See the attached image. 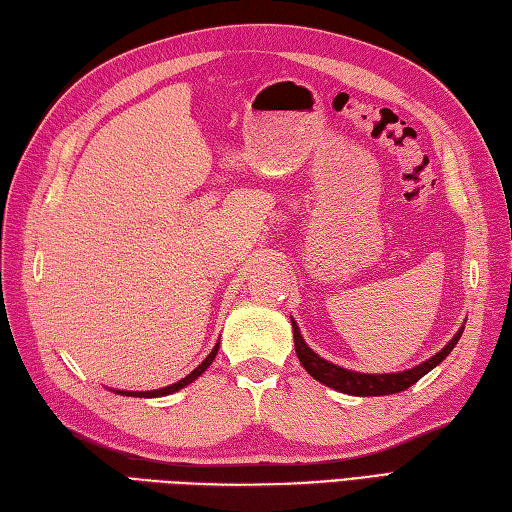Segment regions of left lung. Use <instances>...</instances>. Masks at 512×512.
<instances>
[{"instance_id": "obj_1", "label": "left lung", "mask_w": 512, "mask_h": 512, "mask_svg": "<svg viewBox=\"0 0 512 512\" xmlns=\"http://www.w3.org/2000/svg\"><path fill=\"white\" fill-rule=\"evenodd\" d=\"M291 326H293L295 355H298L304 370L309 372L315 381H320V383L328 385V388L350 394V396H385V394H396V392L412 388L418 379H423L429 370H434L440 361H445L449 352L456 348L458 339L462 337V331H464V326H460L458 333L449 339L445 348H440V352H436L434 357H429L427 361L418 363V366H414L410 370L368 374V372H357V370L335 366V363L326 361L324 357L317 355L313 348L306 346L304 337L298 328V322H295L293 317H291Z\"/></svg>"}]
</instances>
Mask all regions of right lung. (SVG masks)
<instances>
[{"mask_svg": "<svg viewBox=\"0 0 512 512\" xmlns=\"http://www.w3.org/2000/svg\"><path fill=\"white\" fill-rule=\"evenodd\" d=\"M217 352H219V344L212 348L210 355H208L206 359H203V361L199 363V366L188 374V377L179 379V381L173 383V385H166V388H160V390H144V392H131V390H111V392H116V394H120V396H140V399H155V396L173 394V392H177V390H181V388H186V385H190L195 379H199L201 374L210 368V363L214 361V357H217Z\"/></svg>", "mask_w": 512, "mask_h": 512, "instance_id": "obj_1", "label": "right lung"}]
</instances>
